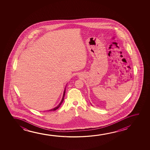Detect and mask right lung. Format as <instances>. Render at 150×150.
Here are the masks:
<instances>
[{"mask_svg": "<svg viewBox=\"0 0 150 150\" xmlns=\"http://www.w3.org/2000/svg\"><path fill=\"white\" fill-rule=\"evenodd\" d=\"M66 88H65V89H64V90L63 96H62V100H61V101H60V103H59V104L57 106V107H56L55 108H53V109H51V110H49V111H55V110H56L57 109H58V108H59L60 106L61 105H62V103H63V101H64V95H65V93H66Z\"/></svg>", "mask_w": 150, "mask_h": 150, "instance_id": "add662e5", "label": "right lung"}]
</instances>
